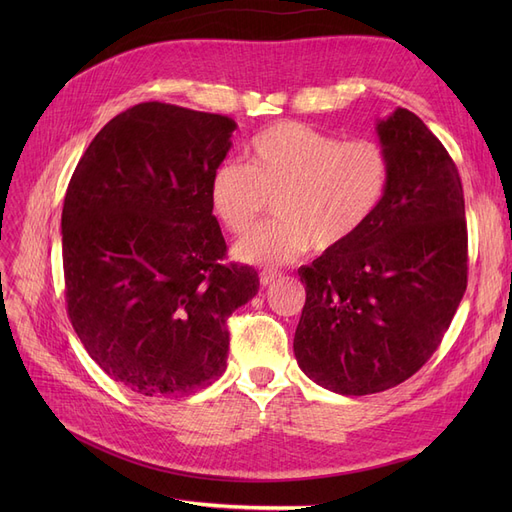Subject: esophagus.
Returning <instances> with one entry per match:
<instances>
[{
	"label": "esophagus",
	"mask_w": 512,
	"mask_h": 512,
	"mask_svg": "<svg viewBox=\"0 0 512 512\" xmlns=\"http://www.w3.org/2000/svg\"><path fill=\"white\" fill-rule=\"evenodd\" d=\"M282 277V273L280 271H273V269H265V271H260V284L262 286H271L273 282H277Z\"/></svg>",
	"instance_id": "34e87169"
}]
</instances>
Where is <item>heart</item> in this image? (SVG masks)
<instances>
[{
    "instance_id": "b5f03b06",
    "label": "heart",
    "mask_w": 512,
    "mask_h": 512,
    "mask_svg": "<svg viewBox=\"0 0 512 512\" xmlns=\"http://www.w3.org/2000/svg\"><path fill=\"white\" fill-rule=\"evenodd\" d=\"M245 162L224 160L211 175L215 218L232 235H243L267 209L275 218L235 245V258L277 267L309 247L329 252L350 241L374 218L391 185V158L369 138L337 136L280 121L258 132Z\"/></svg>"
}]
</instances>
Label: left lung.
<instances>
[{
  "label": "left lung",
  "instance_id": "left-lung-1",
  "mask_svg": "<svg viewBox=\"0 0 512 512\" xmlns=\"http://www.w3.org/2000/svg\"><path fill=\"white\" fill-rule=\"evenodd\" d=\"M391 185L363 230L299 269L294 356L342 395L401 384L438 350L468 286V226L453 158L408 108L378 123Z\"/></svg>",
  "mask_w": 512,
  "mask_h": 512
}]
</instances>
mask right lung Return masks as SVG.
I'll list each match as a JSON object with an SVG mask.
<instances>
[{"mask_svg":"<svg viewBox=\"0 0 512 512\" xmlns=\"http://www.w3.org/2000/svg\"><path fill=\"white\" fill-rule=\"evenodd\" d=\"M237 123L164 102L113 117L89 143L61 211L66 305L108 376L183 397L226 369L228 318L258 273L224 262L209 185Z\"/></svg>","mask_w":512,"mask_h":512,"instance_id":"1","label":"right lung"}]
</instances>
